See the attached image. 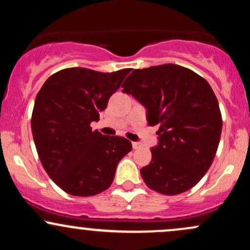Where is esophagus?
<instances>
[{
  "label": "esophagus",
  "mask_w": 250,
  "mask_h": 250,
  "mask_svg": "<svg viewBox=\"0 0 250 250\" xmlns=\"http://www.w3.org/2000/svg\"><path fill=\"white\" fill-rule=\"evenodd\" d=\"M133 148H134V149L141 148V143H139V142H133Z\"/></svg>",
  "instance_id": "1"
}]
</instances>
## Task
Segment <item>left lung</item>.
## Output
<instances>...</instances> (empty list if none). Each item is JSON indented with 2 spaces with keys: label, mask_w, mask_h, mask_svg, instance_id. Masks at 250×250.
<instances>
[{
  "label": "left lung",
  "mask_w": 250,
  "mask_h": 250,
  "mask_svg": "<svg viewBox=\"0 0 250 250\" xmlns=\"http://www.w3.org/2000/svg\"><path fill=\"white\" fill-rule=\"evenodd\" d=\"M147 109L149 125H159V143L141 169L146 185L165 195L193 188L211 166L219 147L222 116L203 77L177 64L135 69L122 84Z\"/></svg>",
  "instance_id": "8db88e82"
}]
</instances>
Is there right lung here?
Wrapping results in <instances>:
<instances>
[{"mask_svg":"<svg viewBox=\"0 0 250 250\" xmlns=\"http://www.w3.org/2000/svg\"><path fill=\"white\" fill-rule=\"evenodd\" d=\"M129 71L67 68L40 89L31 115L34 142L44 170L65 193L93 196L104 191L119 162L131 150L125 137L107 136L90 127Z\"/></svg>","mask_w":250,"mask_h":250,"instance_id":"obj_1","label":"right lung"}]
</instances>
